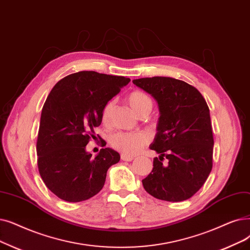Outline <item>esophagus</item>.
I'll return each instance as SVG.
<instances>
[{
	"instance_id": "1",
	"label": "esophagus",
	"mask_w": 250,
	"mask_h": 250,
	"mask_svg": "<svg viewBox=\"0 0 250 250\" xmlns=\"http://www.w3.org/2000/svg\"><path fill=\"white\" fill-rule=\"evenodd\" d=\"M121 158H122V160H123V161H132V160L134 159V157H132V156H127V155H125V154H122Z\"/></svg>"
}]
</instances>
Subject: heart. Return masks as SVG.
I'll use <instances>...</instances> for the list:
<instances>
[{
	"label": "heart",
	"mask_w": 250,
	"mask_h": 250,
	"mask_svg": "<svg viewBox=\"0 0 250 250\" xmlns=\"http://www.w3.org/2000/svg\"><path fill=\"white\" fill-rule=\"evenodd\" d=\"M129 106L138 114H148L152 108L150 97L141 91H135L128 95L127 98ZM113 110V101L105 104L101 112V121L104 125L109 124L111 113ZM148 141V138L143 133H116L110 138L111 146L127 156H134L142 149Z\"/></svg>",
	"instance_id": "b5f03b06"
}]
</instances>
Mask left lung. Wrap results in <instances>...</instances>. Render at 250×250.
<instances>
[{
    "instance_id": "left-lung-1",
    "label": "left lung",
    "mask_w": 250,
    "mask_h": 250,
    "mask_svg": "<svg viewBox=\"0 0 250 250\" xmlns=\"http://www.w3.org/2000/svg\"><path fill=\"white\" fill-rule=\"evenodd\" d=\"M133 83L153 97L159 109L157 133L149 147L159 156L142 180L144 189L157 199L187 200L203 186L212 168L209 108L196 88L180 80L154 77Z\"/></svg>"
}]
</instances>
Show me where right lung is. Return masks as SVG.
Masks as SVG:
<instances>
[{
    "label": "right lung",
    "instance_id": "right-lung-1",
    "mask_svg": "<svg viewBox=\"0 0 250 250\" xmlns=\"http://www.w3.org/2000/svg\"><path fill=\"white\" fill-rule=\"evenodd\" d=\"M131 80L80 71L59 81L42 109L37 142L38 167L48 189L62 200L80 202L103 188L108 168L121 159L118 152L102 148L95 157L85 150L102 123L107 102ZM99 137V136H98Z\"/></svg>",
    "mask_w": 250,
    "mask_h": 250
}]
</instances>
